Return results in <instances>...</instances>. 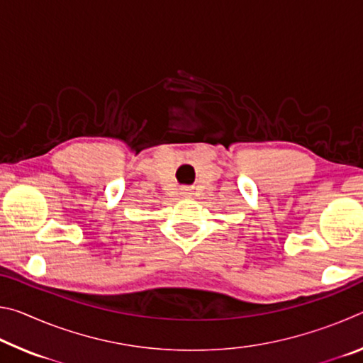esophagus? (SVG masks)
Here are the masks:
<instances>
[{"label": "esophagus", "mask_w": 363, "mask_h": 363, "mask_svg": "<svg viewBox=\"0 0 363 363\" xmlns=\"http://www.w3.org/2000/svg\"><path fill=\"white\" fill-rule=\"evenodd\" d=\"M184 195H189V192H184Z\"/></svg>", "instance_id": "34e87169"}]
</instances>
